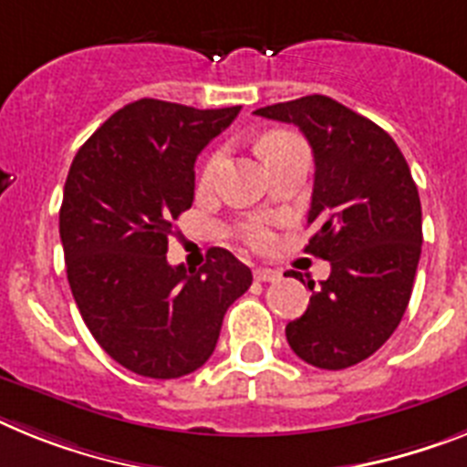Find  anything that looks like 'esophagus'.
<instances>
[{"mask_svg": "<svg viewBox=\"0 0 467 467\" xmlns=\"http://www.w3.org/2000/svg\"><path fill=\"white\" fill-rule=\"evenodd\" d=\"M254 277H256L258 282H275V280H280V273H277V270H270V268H256L254 270Z\"/></svg>", "mask_w": 467, "mask_h": 467, "instance_id": "34e87169", "label": "esophagus"}]
</instances>
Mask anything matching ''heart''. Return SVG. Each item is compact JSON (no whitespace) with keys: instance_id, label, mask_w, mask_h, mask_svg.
<instances>
[{"instance_id":"obj_1","label":"heart","mask_w":467,"mask_h":467,"mask_svg":"<svg viewBox=\"0 0 467 467\" xmlns=\"http://www.w3.org/2000/svg\"><path fill=\"white\" fill-rule=\"evenodd\" d=\"M299 142V137L289 135V132H270L261 140V154L265 159H270L273 154L282 151V149L292 147V144ZM223 163H225V151L223 149H215L213 154L206 159L202 168V185H211L215 180V175L221 173ZM240 237L252 246V249H268L273 244V230H270L268 221L264 218H249L240 225Z\"/></svg>"}]
</instances>
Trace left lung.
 Masks as SVG:
<instances>
[{"label":"left lung","instance_id":"8db88e82","mask_svg":"<svg viewBox=\"0 0 467 467\" xmlns=\"http://www.w3.org/2000/svg\"><path fill=\"white\" fill-rule=\"evenodd\" d=\"M256 116L296 125L313 149L304 252L330 261L306 313L285 327L292 351L323 370L373 356L401 323L420 261L422 211L401 149L373 120L339 101L308 94L256 109Z\"/></svg>","mask_w":467,"mask_h":467}]
</instances>
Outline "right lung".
I'll list each match as a JSON object with an SVG mask.
<instances>
[{"instance_id": "1", "label": "right lung", "mask_w": 467, "mask_h": 467, "mask_svg": "<svg viewBox=\"0 0 467 467\" xmlns=\"http://www.w3.org/2000/svg\"><path fill=\"white\" fill-rule=\"evenodd\" d=\"M237 113L132 101L70 163L58 211L70 292L99 347L142 378L202 368L252 285V270L221 246L199 270L166 258L173 223L194 202V161Z\"/></svg>"}]
</instances>
